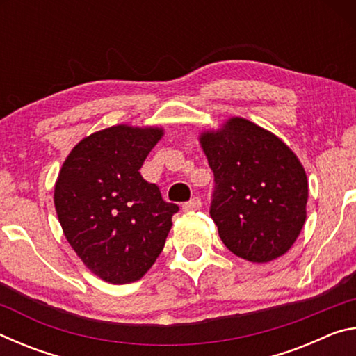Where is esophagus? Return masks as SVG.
<instances>
[{
  "mask_svg": "<svg viewBox=\"0 0 356 356\" xmlns=\"http://www.w3.org/2000/svg\"><path fill=\"white\" fill-rule=\"evenodd\" d=\"M201 207H202V202L200 197H191L188 202H185L182 206L184 212H195V210H200Z\"/></svg>",
  "mask_w": 356,
  "mask_h": 356,
  "instance_id": "obj_1",
  "label": "esophagus"
}]
</instances>
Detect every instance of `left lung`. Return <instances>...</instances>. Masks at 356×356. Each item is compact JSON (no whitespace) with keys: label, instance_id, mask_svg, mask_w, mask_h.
Segmentation results:
<instances>
[{"label":"left lung","instance_id":"obj_1","mask_svg":"<svg viewBox=\"0 0 356 356\" xmlns=\"http://www.w3.org/2000/svg\"><path fill=\"white\" fill-rule=\"evenodd\" d=\"M200 143L215 176L210 216L226 248L254 264L286 254L306 221L308 177L298 156L238 116L202 131Z\"/></svg>","mask_w":356,"mask_h":356}]
</instances>
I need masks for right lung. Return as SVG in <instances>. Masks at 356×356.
Masks as SVG:
<instances>
[{
    "instance_id": "right-lung-1",
    "label": "right lung",
    "mask_w": 356,
    "mask_h": 356,
    "mask_svg": "<svg viewBox=\"0 0 356 356\" xmlns=\"http://www.w3.org/2000/svg\"><path fill=\"white\" fill-rule=\"evenodd\" d=\"M161 127L119 124L70 150L55 184V209L76 256L100 280H141L163 250L176 204L140 174Z\"/></svg>"
}]
</instances>
